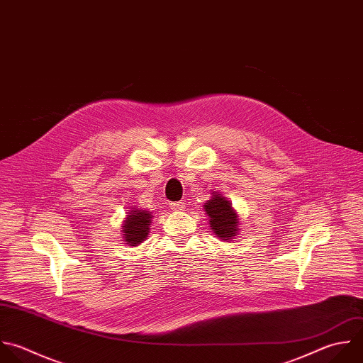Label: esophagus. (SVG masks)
<instances>
[{
    "label": "esophagus",
    "mask_w": 363,
    "mask_h": 363,
    "mask_svg": "<svg viewBox=\"0 0 363 363\" xmlns=\"http://www.w3.org/2000/svg\"><path fill=\"white\" fill-rule=\"evenodd\" d=\"M169 206H171V209H172L174 212L185 211V203H184V202H172V203H169Z\"/></svg>",
    "instance_id": "obj_1"
}]
</instances>
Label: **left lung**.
<instances>
[{
    "mask_svg": "<svg viewBox=\"0 0 363 363\" xmlns=\"http://www.w3.org/2000/svg\"><path fill=\"white\" fill-rule=\"evenodd\" d=\"M206 215L209 216L211 229L222 239L229 240L238 233L239 218L232 203L219 192H213L212 198L203 205Z\"/></svg>",
    "mask_w": 363,
    "mask_h": 363,
    "instance_id": "left-lung-1",
    "label": "left lung"
}]
</instances>
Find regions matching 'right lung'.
I'll use <instances>...</instances> for the list:
<instances>
[{
  "instance_id": "obj_1",
  "label": "right lung",
  "mask_w": 363,
  "mask_h": 363,
  "mask_svg": "<svg viewBox=\"0 0 363 363\" xmlns=\"http://www.w3.org/2000/svg\"><path fill=\"white\" fill-rule=\"evenodd\" d=\"M152 219V213L145 209L131 208L127 212V218L123 223V239L128 246H138L143 240L147 239L150 232V223Z\"/></svg>"
}]
</instances>
